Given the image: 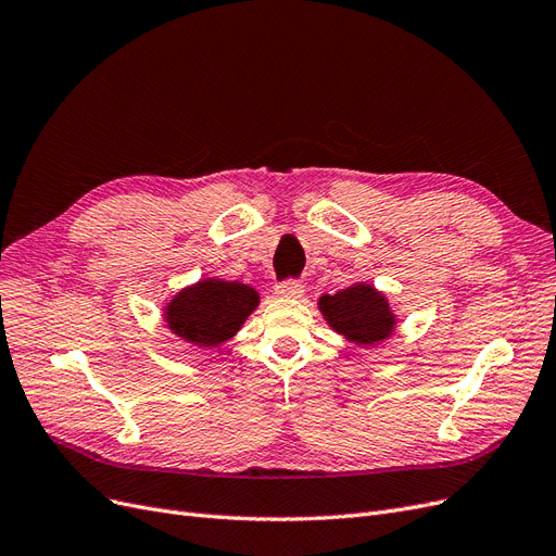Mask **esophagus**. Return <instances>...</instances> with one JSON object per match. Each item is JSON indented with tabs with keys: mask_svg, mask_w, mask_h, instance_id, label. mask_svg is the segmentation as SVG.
Wrapping results in <instances>:
<instances>
[{
	"mask_svg": "<svg viewBox=\"0 0 556 556\" xmlns=\"http://www.w3.org/2000/svg\"><path fill=\"white\" fill-rule=\"evenodd\" d=\"M276 294L285 299H299L303 294V282L296 278H285L276 285Z\"/></svg>",
	"mask_w": 556,
	"mask_h": 556,
	"instance_id": "34e87169",
	"label": "esophagus"
}]
</instances>
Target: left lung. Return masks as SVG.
Returning a JSON list of instances; mask_svg holds the SVG:
<instances>
[{
    "mask_svg": "<svg viewBox=\"0 0 556 556\" xmlns=\"http://www.w3.org/2000/svg\"><path fill=\"white\" fill-rule=\"evenodd\" d=\"M326 321L351 342L374 344L390 336L394 317L388 301L369 285H355L319 301Z\"/></svg>",
    "mask_w": 556,
    "mask_h": 556,
    "instance_id": "obj_1",
    "label": "left lung"
}]
</instances>
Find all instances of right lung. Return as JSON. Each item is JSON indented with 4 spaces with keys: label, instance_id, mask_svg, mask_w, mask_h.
Returning <instances> with one entry per match:
<instances>
[{
    "label": "right lung",
    "instance_id": "obj_1",
    "mask_svg": "<svg viewBox=\"0 0 556 556\" xmlns=\"http://www.w3.org/2000/svg\"><path fill=\"white\" fill-rule=\"evenodd\" d=\"M257 305V292L241 282L203 280L166 307L173 332L195 346H216L239 330Z\"/></svg>",
    "mask_w": 556,
    "mask_h": 556
}]
</instances>
